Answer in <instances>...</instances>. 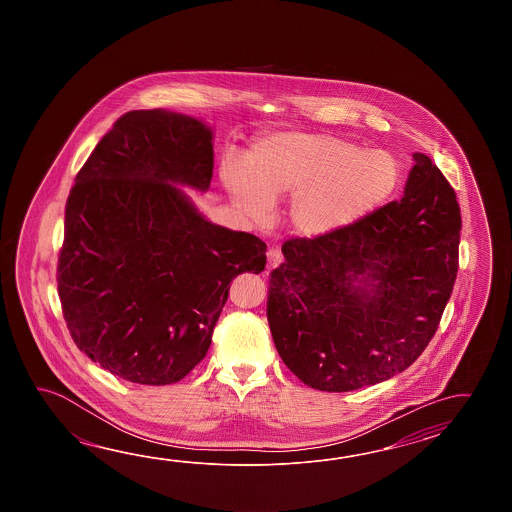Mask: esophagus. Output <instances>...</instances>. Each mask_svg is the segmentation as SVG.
<instances>
[{"mask_svg": "<svg viewBox=\"0 0 512 512\" xmlns=\"http://www.w3.org/2000/svg\"><path fill=\"white\" fill-rule=\"evenodd\" d=\"M280 263H282V254H280L278 249H274V247H272V249L267 251V267H269V271H271V269H276Z\"/></svg>", "mask_w": 512, "mask_h": 512, "instance_id": "esophagus-1", "label": "esophagus"}]
</instances>
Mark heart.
<instances>
[{"label":"heart","mask_w":512,"mask_h":512,"mask_svg":"<svg viewBox=\"0 0 512 512\" xmlns=\"http://www.w3.org/2000/svg\"><path fill=\"white\" fill-rule=\"evenodd\" d=\"M399 164L384 152H364L327 133H276L258 142L249 172L238 163L223 170L234 205L263 221L271 203L293 197L289 221L309 238L331 234L364 218L399 185Z\"/></svg>","instance_id":"heart-1"}]
</instances>
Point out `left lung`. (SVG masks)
Returning <instances> with one entry per match:
<instances>
[{
  "label": "left lung",
  "instance_id": "obj_1",
  "mask_svg": "<svg viewBox=\"0 0 512 512\" xmlns=\"http://www.w3.org/2000/svg\"><path fill=\"white\" fill-rule=\"evenodd\" d=\"M461 212L425 153L404 196L344 229L283 243L267 320L285 366L320 392H353L412 366L454 289Z\"/></svg>",
  "mask_w": 512,
  "mask_h": 512
}]
</instances>
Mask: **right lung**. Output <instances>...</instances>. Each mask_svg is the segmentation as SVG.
<instances>
[{"instance_id":"right-lung-1","label":"right lung","mask_w":512,"mask_h":512,"mask_svg":"<svg viewBox=\"0 0 512 512\" xmlns=\"http://www.w3.org/2000/svg\"><path fill=\"white\" fill-rule=\"evenodd\" d=\"M212 130L166 109L128 111L80 168L66 203L58 296L77 348L124 381L163 386L205 359L241 272L267 245L203 218L175 185L207 190Z\"/></svg>"}]
</instances>
